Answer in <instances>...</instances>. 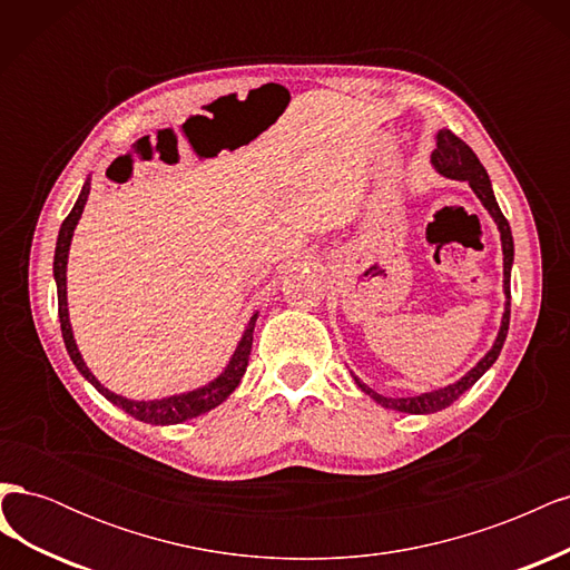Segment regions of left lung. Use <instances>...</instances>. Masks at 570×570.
I'll return each instance as SVG.
<instances>
[{
	"mask_svg": "<svg viewBox=\"0 0 570 570\" xmlns=\"http://www.w3.org/2000/svg\"><path fill=\"white\" fill-rule=\"evenodd\" d=\"M438 147L433 151V166L440 170L442 176L452 178V180H465L471 187L473 193L478 195V199L482 202V206L490 212V216L494 218L499 233H502V252H504V295H507V306H504V316H502V327H499V335L492 344V350L482 356L478 364L465 373L461 381H456L454 385H446L442 390H435V392H425V394H419V396H396V400H392V396H383L373 392L368 385H364L358 381V377L354 375L356 385L364 390L368 396H373V400L377 404H383L385 409H394V411H402V413H435V411H442L450 404H454L459 396L471 390L482 373H485L494 361L499 356V352H502L504 347V340H507V333H509V318H511V264H513V237H511V228H509V220L504 218L502 209H499V204L494 199V193H492V185H490V178H488V170L485 166L480 164V159L475 157V151L465 145L461 137H456L452 130H440L438 132Z\"/></svg>",
	"mask_w": 570,
	"mask_h": 570,
	"instance_id": "1",
	"label": "left lung"
}]
</instances>
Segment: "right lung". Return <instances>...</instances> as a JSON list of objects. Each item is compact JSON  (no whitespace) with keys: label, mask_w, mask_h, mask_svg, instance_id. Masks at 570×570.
Instances as JSON below:
<instances>
[{"label":"right lung","mask_w":570,"mask_h":570,"mask_svg":"<svg viewBox=\"0 0 570 570\" xmlns=\"http://www.w3.org/2000/svg\"><path fill=\"white\" fill-rule=\"evenodd\" d=\"M90 195V180H85L78 202L61 223V230L57 237V252H55V281H57V295H59V321H61V335L66 342L68 356L76 364V368L82 373V377L88 383H92L97 387V392H101L107 396L111 404H116L118 409H124L126 413H130L132 419L142 421V423H151V425H174V423H183L187 419H197L202 413L216 409L220 402H226L228 396L233 394V390L243 381V375L247 371L249 364V352H252V335H254V323H256V314L252 316L247 331L239 340L237 350L230 358V364L226 366L216 381H212L209 385L197 387L193 392L185 394H174V396H164V400H149V402H135V400H126V396L109 392L105 385H101L97 377L90 373V368L85 366V361L76 347L73 340V331L71 323H68V302H66V264H68V247H71V237L76 230V223L85 209V202H88Z\"/></svg>","instance_id":"right-lung-1"}]
</instances>
